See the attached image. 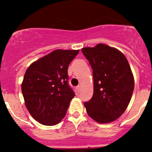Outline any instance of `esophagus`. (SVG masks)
Here are the masks:
<instances>
[{"label":"esophagus","mask_w":152,"mask_h":152,"mask_svg":"<svg viewBox=\"0 0 152 152\" xmlns=\"http://www.w3.org/2000/svg\"><path fill=\"white\" fill-rule=\"evenodd\" d=\"M76 91H77V93H79V92H80V90H81V87H80V86H77V87H76Z\"/></svg>","instance_id":"esophagus-1"}]
</instances>
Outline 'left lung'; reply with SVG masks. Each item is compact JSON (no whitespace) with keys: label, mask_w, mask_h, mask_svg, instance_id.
I'll return each mask as SVG.
<instances>
[{"label":"left lung","mask_w":152,"mask_h":152,"mask_svg":"<svg viewBox=\"0 0 152 152\" xmlns=\"http://www.w3.org/2000/svg\"><path fill=\"white\" fill-rule=\"evenodd\" d=\"M93 76V95L85 102L87 114L96 121L110 123L128 107L134 90V77L123 53L104 44L82 49Z\"/></svg>","instance_id":"8db88e82"}]
</instances>
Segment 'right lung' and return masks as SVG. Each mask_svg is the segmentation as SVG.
Returning <instances> with one entry per match:
<instances>
[{"instance_id": "add662e5", "label": "right lung", "mask_w": 152, "mask_h": 152, "mask_svg": "<svg viewBox=\"0 0 152 152\" xmlns=\"http://www.w3.org/2000/svg\"><path fill=\"white\" fill-rule=\"evenodd\" d=\"M79 50H55L33 62L21 85L26 107L42 125L59 124L75 93L68 84L69 64Z\"/></svg>"}]
</instances>
